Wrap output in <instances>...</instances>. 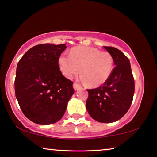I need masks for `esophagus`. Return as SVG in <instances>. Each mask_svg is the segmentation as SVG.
<instances>
[{"mask_svg": "<svg viewBox=\"0 0 157 157\" xmlns=\"http://www.w3.org/2000/svg\"><path fill=\"white\" fill-rule=\"evenodd\" d=\"M73 88H74V90H77L81 89V88H82V87H81L80 84L75 83H75L73 84Z\"/></svg>", "mask_w": 157, "mask_h": 157, "instance_id": "34e87169", "label": "esophagus"}]
</instances>
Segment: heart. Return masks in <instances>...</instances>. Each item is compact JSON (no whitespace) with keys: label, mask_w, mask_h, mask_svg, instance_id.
<instances>
[{"label":"heart","mask_w":157,"mask_h":157,"mask_svg":"<svg viewBox=\"0 0 157 157\" xmlns=\"http://www.w3.org/2000/svg\"><path fill=\"white\" fill-rule=\"evenodd\" d=\"M60 71L72 78L78 72L90 87H98L107 82L113 69V59L106 51L91 47L78 46L72 48L70 56L61 54L58 59Z\"/></svg>","instance_id":"heart-1"}]
</instances>
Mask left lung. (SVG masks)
<instances>
[{"instance_id":"obj_1","label":"left lung","mask_w":157,"mask_h":157,"mask_svg":"<svg viewBox=\"0 0 157 157\" xmlns=\"http://www.w3.org/2000/svg\"><path fill=\"white\" fill-rule=\"evenodd\" d=\"M112 56L116 67L105 83L87 90L86 107L98 122L110 123L120 119L128 111L134 94V79L128 58L113 47H105Z\"/></svg>"}]
</instances>
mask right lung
I'll use <instances>...</instances> for the list:
<instances>
[{"instance_id":"obj_1","label":"right lung","mask_w":157,"mask_h":157,"mask_svg":"<svg viewBox=\"0 0 157 157\" xmlns=\"http://www.w3.org/2000/svg\"><path fill=\"white\" fill-rule=\"evenodd\" d=\"M66 48L64 44L36 45L17 63L15 96L23 113L36 124L59 121L74 93L73 82L65 78L58 65Z\"/></svg>"}]
</instances>
